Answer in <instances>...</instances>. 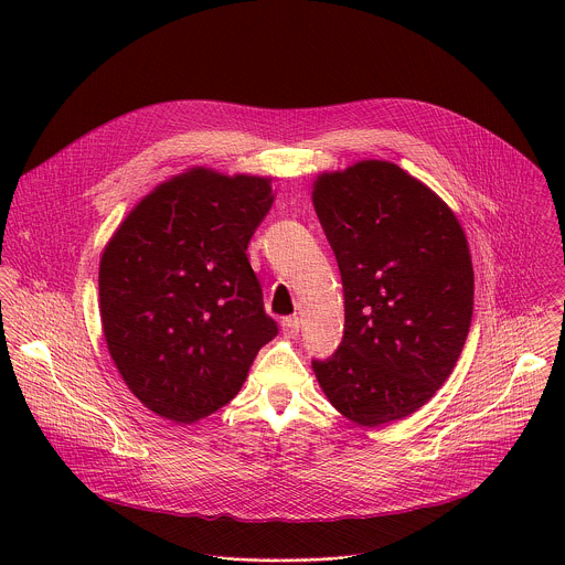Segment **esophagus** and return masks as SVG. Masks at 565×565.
Masks as SVG:
<instances>
[{
    "label": "esophagus",
    "mask_w": 565,
    "mask_h": 565,
    "mask_svg": "<svg viewBox=\"0 0 565 565\" xmlns=\"http://www.w3.org/2000/svg\"><path fill=\"white\" fill-rule=\"evenodd\" d=\"M300 318H285L282 320V334L287 337V339H294V337H298V332H300Z\"/></svg>",
    "instance_id": "1"
}]
</instances>
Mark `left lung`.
<instances>
[{
    "instance_id": "1",
    "label": "left lung",
    "mask_w": 565,
    "mask_h": 565,
    "mask_svg": "<svg viewBox=\"0 0 565 565\" xmlns=\"http://www.w3.org/2000/svg\"><path fill=\"white\" fill-rule=\"evenodd\" d=\"M316 213L343 285V339L313 359L330 404L363 426L403 419L446 383L475 311V269L455 213L398 164L322 173Z\"/></svg>"
}]
</instances>
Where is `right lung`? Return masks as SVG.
I'll use <instances>...</instances> for the list:
<instances>
[{"instance_id": "1", "label": "right lung", "mask_w": 565, "mask_h": 565, "mask_svg": "<svg viewBox=\"0 0 565 565\" xmlns=\"http://www.w3.org/2000/svg\"><path fill=\"white\" fill-rule=\"evenodd\" d=\"M269 178L191 169L146 195L99 260V316L130 392L191 424L231 403L278 334L245 256Z\"/></svg>"}]
</instances>
